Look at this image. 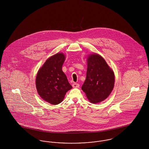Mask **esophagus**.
<instances>
[{
    "mask_svg": "<svg viewBox=\"0 0 149 149\" xmlns=\"http://www.w3.org/2000/svg\"><path fill=\"white\" fill-rule=\"evenodd\" d=\"M79 86H80L79 84H78V83H74L72 84V86H73L74 88H79Z\"/></svg>",
    "mask_w": 149,
    "mask_h": 149,
    "instance_id": "34e87169",
    "label": "esophagus"
}]
</instances>
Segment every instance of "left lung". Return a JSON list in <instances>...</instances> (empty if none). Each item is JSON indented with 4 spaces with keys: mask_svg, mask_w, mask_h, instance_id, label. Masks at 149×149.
<instances>
[{
    "mask_svg": "<svg viewBox=\"0 0 149 149\" xmlns=\"http://www.w3.org/2000/svg\"><path fill=\"white\" fill-rule=\"evenodd\" d=\"M114 75L105 60L98 54L88 58L86 77L81 89L92 103L100 102L109 95L113 89Z\"/></svg>",
    "mask_w": 149,
    "mask_h": 149,
    "instance_id": "8db88e82",
    "label": "left lung"
}]
</instances>
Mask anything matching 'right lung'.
Segmentation results:
<instances>
[{
  "instance_id": "obj_1",
  "label": "right lung",
  "mask_w": 149,
  "mask_h": 149,
  "mask_svg": "<svg viewBox=\"0 0 149 149\" xmlns=\"http://www.w3.org/2000/svg\"><path fill=\"white\" fill-rule=\"evenodd\" d=\"M65 56L58 53L48 58L39 70L36 79L37 92L51 104L60 103L66 92L72 88L62 70Z\"/></svg>"
}]
</instances>
